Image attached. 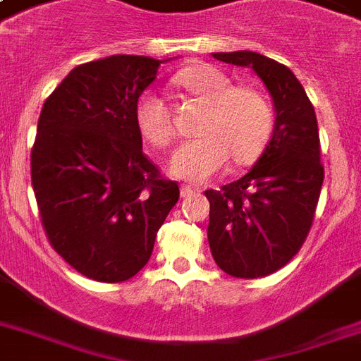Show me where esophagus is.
<instances>
[{
  "instance_id": "34e87169",
  "label": "esophagus",
  "mask_w": 361,
  "mask_h": 361,
  "mask_svg": "<svg viewBox=\"0 0 361 361\" xmlns=\"http://www.w3.org/2000/svg\"><path fill=\"white\" fill-rule=\"evenodd\" d=\"M198 189H195V187L191 185H181V197H192V195H197Z\"/></svg>"
}]
</instances>
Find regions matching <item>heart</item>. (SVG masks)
<instances>
[{"label":"heart","mask_w":361,"mask_h":361,"mask_svg":"<svg viewBox=\"0 0 361 361\" xmlns=\"http://www.w3.org/2000/svg\"><path fill=\"white\" fill-rule=\"evenodd\" d=\"M174 84L208 104L198 138L183 142L170 161V172L189 181H206L225 170L228 161L251 164L264 152L274 130L269 99L255 86H234L226 73L200 63L180 71ZM142 138L166 149L176 138L172 110L157 93H144L135 109Z\"/></svg>","instance_id":"1"}]
</instances>
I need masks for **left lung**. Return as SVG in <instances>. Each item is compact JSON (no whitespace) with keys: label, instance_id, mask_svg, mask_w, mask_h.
<instances>
[{"label":"left lung","instance_id":"left-lung-1","mask_svg":"<svg viewBox=\"0 0 361 361\" xmlns=\"http://www.w3.org/2000/svg\"><path fill=\"white\" fill-rule=\"evenodd\" d=\"M215 59L251 67L275 106L274 136L238 181L208 189V241L214 260L240 279L266 277L296 257L313 225L324 181L319 123L294 73L262 54L217 52Z\"/></svg>","mask_w":361,"mask_h":361}]
</instances>
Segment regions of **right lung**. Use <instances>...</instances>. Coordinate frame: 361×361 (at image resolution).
<instances>
[{"label":"right lung","instance_id":"right-lung-1","mask_svg":"<svg viewBox=\"0 0 361 361\" xmlns=\"http://www.w3.org/2000/svg\"><path fill=\"white\" fill-rule=\"evenodd\" d=\"M159 59L110 56L78 65L42 104L31 185L54 251L87 279L121 283L152 257L180 198L142 152L138 97Z\"/></svg>","mask_w":361,"mask_h":361}]
</instances>
